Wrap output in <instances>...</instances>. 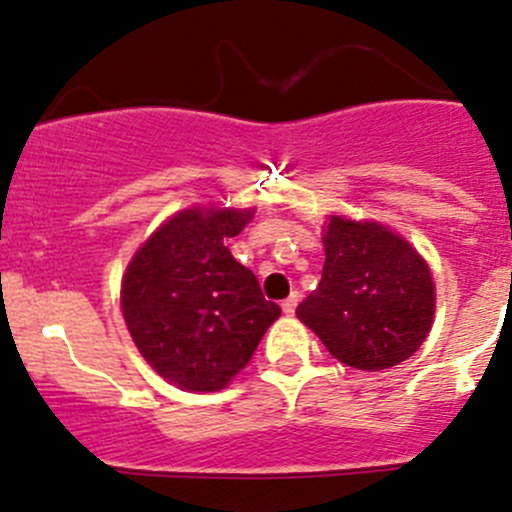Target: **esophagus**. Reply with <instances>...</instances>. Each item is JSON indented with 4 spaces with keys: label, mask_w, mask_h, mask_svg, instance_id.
Here are the masks:
<instances>
[{
    "label": "esophagus",
    "mask_w": 512,
    "mask_h": 512,
    "mask_svg": "<svg viewBox=\"0 0 512 512\" xmlns=\"http://www.w3.org/2000/svg\"><path fill=\"white\" fill-rule=\"evenodd\" d=\"M297 302H300V292H292L290 297H285V300H282V312H285V315H292L297 307Z\"/></svg>",
    "instance_id": "obj_1"
}]
</instances>
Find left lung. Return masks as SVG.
I'll use <instances>...</instances> for the list:
<instances>
[{
  "label": "left lung",
  "instance_id": "1",
  "mask_svg": "<svg viewBox=\"0 0 512 512\" xmlns=\"http://www.w3.org/2000/svg\"><path fill=\"white\" fill-rule=\"evenodd\" d=\"M322 242V280L297 305V317L332 357L357 370L408 360L433 327L428 262L380 222L330 215Z\"/></svg>",
  "mask_w": 512,
  "mask_h": 512
}]
</instances>
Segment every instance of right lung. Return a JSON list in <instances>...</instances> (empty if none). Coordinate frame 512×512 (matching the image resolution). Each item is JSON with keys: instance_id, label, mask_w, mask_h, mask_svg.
<instances>
[{"instance_id": "add662e5", "label": "right lung", "mask_w": 512, "mask_h": 512, "mask_svg": "<svg viewBox=\"0 0 512 512\" xmlns=\"http://www.w3.org/2000/svg\"><path fill=\"white\" fill-rule=\"evenodd\" d=\"M252 210L192 207L177 212L122 277V315L137 350L172 385L222 390L250 362L280 307L225 242Z\"/></svg>"}]
</instances>
